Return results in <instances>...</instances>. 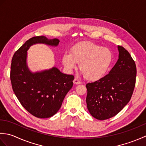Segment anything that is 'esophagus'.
Here are the masks:
<instances>
[{
  "label": "esophagus",
  "mask_w": 146,
  "mask_h": 146,
  "mask_svg": "<svg viewBox=\"0 0 146 146\" xmlns=\"http://www.w3.org/2000/svg\"><path fill=\"white\" fill-rule=\"evenodd\" d=\"M73 83L75 85H78V84H80V83H82V82H80V80H78L77 78H75L73 80Z\"/></svg>",
  "instance_id": "1"
}]
</instances>
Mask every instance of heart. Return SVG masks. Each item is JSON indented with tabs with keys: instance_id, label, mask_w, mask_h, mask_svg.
Segmentation results:
<instances>
[{
	"instance_id": "obj_1",
	"label": "heart",
	"mask_w": 146,
	"mask_h": 146,
	"mask_svg": "<svg viewBox=\"0 0 146 146\" xmlns=\"http://www.w3.org/2000/svg\"><path fill=\"white\" fill-rule=\"evenodd\" d=\"M113 60L109 48L92 42H83L71 48L70 53H65L62 63L68 70L75 69L76 64L84 78L95 82L105 75Z\"/></svg>"
}]
</instances>
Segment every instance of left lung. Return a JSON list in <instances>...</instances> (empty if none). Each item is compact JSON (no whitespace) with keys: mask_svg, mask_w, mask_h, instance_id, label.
<instances>
[{"mask_svg":"<svg viewBox=\"0 0 146 146\" xmlns=\"http://www.w3.org/2000/svg\"><path fill=\"white\" fill-rule=\"evenodd\" d=\"M119 60L103 78L86 85V105L92 115L100 120L110 119L131 100L135 85L137 69L129 52L118 46Z\"/></svg>","mask_w":146,"mask_h":146,"instance_id":"8db88e82","label":"left lung"}]
</instances>
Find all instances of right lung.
<instances>
[{
  "mask_svg": "<svg viewBox=\"0 0 146 146\" xmlns=\"http://www.w3.org/2000/svg\"><path fill=\"white\" fill-rule=\"evenodd\" d=\"M59 39L35 36L21 46L12 59L11 81L15 95L25 109L33 116L51 117L60 109L67 93L73 86L74 76L65 75L56 68L32 73L26 65L27 51L36 43L57 46Z\"/></svg>",
  "mask_w": 146,
  "mask_h": 146,
  "instance_id": "add662e5",
  "label": "right lung"
}]
</instances>
